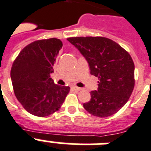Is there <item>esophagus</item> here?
I'll return each mask as SVG.
<instances>
[{
  "label": "esophagus",
  "mask_w": 151,
  "mask_h": 151,
  "mask_svg": "<svg viewBox=\"0 0 151 151\" xmlns=\"http://www.w3.org/2000/svg\"><path fill=\"white\" fill-rule=\"evenodd\" d=\"M73 88L77 91H81V87H77V86H73Z\"/></svg>",
  "instance_id": "1"
}]
</instances>
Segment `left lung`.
I'll list each match as a JSON object with an SVG mask.
<instances>
[{
	"instance_id": "8db88e82",
	"label": "left lung",
	"mask_w": 151,
	"mask_h": 151,
	"mask_svg": "<svg viewBox=\"0 0 151 151\" xmlns=\"http://www.w3.org/2000/svg\"><path fill=\"white\" fill-rule=\"evenodd\" d=\"M68 40L85 58L91 74L99 81L97 91H91V101L83 107L98 117L114 114L127 102L134 87V64L129 53L103 37H77Z\"/></svg>"
}]
</instances>
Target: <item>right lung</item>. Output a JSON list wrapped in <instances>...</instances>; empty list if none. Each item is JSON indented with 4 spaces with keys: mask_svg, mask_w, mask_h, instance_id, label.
<instances>
[{
    "mask_svg": "<svg viewBox=\"0 0 151 151\" xmlns=\"http://www.w3.org/2000/svg\"><path fill=\"white\" fill-rule=\"evenodd\" d=\"M62 41L36 40L25 47L14 61L11 78L14 94L27 112L46 116L59 110L70 91L68 86L54 83L50 73Z\"/></svg>",
    "mask_w": 151,
    "mask_h": 151,
    "instance_id": "right-lung-1",
    "label": "right lung"
}]
</instances>
